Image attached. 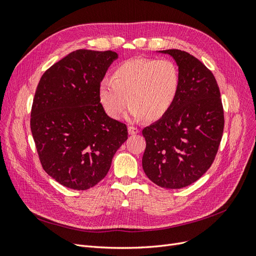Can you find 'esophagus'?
<instances>
[{"mask_svg": "<svg viewBox=\"0 0 256 256\" xmlns=\"http://www.w3.org/2000/svg\"><path fill=\"white\" fill-rule=\"evenodd\" d=\"M138 132H140V130H138V128L134 127V126H129L128 127V134H136Z\"/></svg>", "mask_w": 256, "mask_h": 256, "instance_id": "obj_1", "label": "esophagus"}]
</instances>
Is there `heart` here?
Segmentation results:
<instances>
[{
	"label": "heart",
	"mask_w": 256,
	"mask_h": 256,
	"mask_svg": "<svg viewBox=\"0 0 256 256\" xmlns=\"http://www.w3.org/2000/svg\"><path fill=\"white\" fill-rule=\"evenodd\" d=\"M180 90V72L168 58H134L114 69L112 79L98 86L99 102L113 120H120L129 102L131 118L160 120L171 110Z\"/></svg>",
	"instance_id": "1"
}]
</instances>
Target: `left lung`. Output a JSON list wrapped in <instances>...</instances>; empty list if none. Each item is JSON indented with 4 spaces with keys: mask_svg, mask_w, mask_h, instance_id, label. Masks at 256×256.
<instances>
[{
    "mask_svg": "<svg viewBox=\"0 0 256 256\" xmlns=\"http://www.w3.org/2000/svg\"><path fill=\"white\" fill-rule=\"evenodd\" d=\"M159 52L175 60L180 90L171 110L143 129L142 166L159 187L180 189L196 182L212 164L223 134V106L218 84L202 62L177 49Z\"/></svg>",
    "mask_w": 256,
    "mask_h": 256,
    "instance_id": "1",
    "label": "left lung"
}]
</instances>
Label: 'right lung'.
Wrapping results in <instances>:
<instances>
[{
  "label": "right lung",
  "instance_id": "1",
  "mask_svg": "<svg viewBox=\"0 0 256 256\" xmlns=\"http://www.w3.org/2000/svg\"><path fill=\"white\" fill-rule=\"evenodd\" d=\"M118 58L113 51L80 49L52 65L37 85L30 130L40 164L60 184L94 187L128 138L125 124L106 115L98 86Z\"/></svg>",
  "mask_w": 256,
  "mask_h": 256
}]
</instances>
